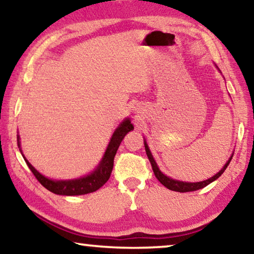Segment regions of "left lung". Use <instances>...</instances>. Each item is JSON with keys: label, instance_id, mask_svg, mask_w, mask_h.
<instances>
[{"label": "left lung", "instance_id": "left-lung-1", "mask_svg": "<svg viewBox=\"0 0 254 254\" xmlns=\"http://www.w3.org/2000/svg\"><path fill=\"white\" fill-rule=\"evenodd\" d=\"M145 149H146L147 156H148V160H149L150 164H151V168H153L154 175H155V177L157 178V180L160 181V183L163 185V186H165L166 188L170 189V190H175V191H179V192H187V191L198 190V189H202V188H204L205 186H207V185H209V184L213 183L214 180H217L218 178L220 177L222 173L225 172L226 168L229 165L230 161H232V158H233V156H230V158L228 160V162H227V163L225 164L224 168H222L220 171L217 173V175H214L213 177L210 178V179L200 181V183H184V181L173 180V179H171V178L166 177L165 175H163V173L160 171V169H158L156 162H155L153 156H151V153H150V150L148 148V146H147L146 141H145Z\"/></svg>", "mask_w": 254, "mask_h": 254}]
</instances>
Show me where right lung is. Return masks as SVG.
Listing matches in <instances>:
<instances>
[{
    "instance_id": "add662e5",
    "label": "right lung",
    "mask_w": 254,
    "mask_h": 254,
    "mask_svg": "<svg viewBox=\"0 0 254 254\" xmlns=\"http://www.w3.org/2000/svg\"><path fill=\"white\" fill-rule=\"evenodd\" d=\"M133 126H132L130 120L127 119L124 122L121 123V126L116 128V131L113 134L111 139V142L106 149V153L103 157V161L99 164V166L96 169V171H93L91 175L86 176L81 179H75V180H67V181H56L50 180L48 178L43 177L41 173L36 171L33 168L32 164L25 158V162L27 163L30 171L33 172V175L35 176L37 180L40 181V184L45 187L48 190H50L57 195H67V196H73V195H84L89 194V192H93L103 187L104 185L107 183L109 177H111L113 166H114V157L116 155V151L119 149L120 143L122 142L123 138L126 137L127 132H130ZM19 145V137H18V147Z\"/></svg>"
}]
</instances>
